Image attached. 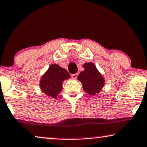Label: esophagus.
<instances>
[{
	"label": "esophagus",
	"instance_id": "34e87169",
	"mask_svg": "<svg viewBox=\"0 0 147 147\" xmlns=\"http://www.w3.org/2000/svg\"><path fill=\"white\" fill-rule=\"evenodd\" d=\"M79 74L78 73H75V74H72V75H71V77L73 79H76L77 78V77H78Z\"/></svg>",
	"mask_w": 147,
	"mask_h": 147
}]
</instances>
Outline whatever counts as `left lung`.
<instances>
[{"label": "left lung", "instance_id": "obj_1", "mask_svg": "<svg viewBox=\"0 0 147 147\" xmlns=\"http://www.w3.org/2000/svg\"><path fill=\"white\" fill-rule=\"evenodd\" d=\"M83 66L84 70L80 72L77 79L82 83L86 93L92 96L96 95L101 90L105 80L94 63H86Z\"/></svg>", "mask_w": 147, "mask_h": 147}]
</instances>
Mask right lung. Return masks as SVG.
I'll return each mask as SVG.
<instances>
[{"label":"right lung","instance_id":"1","mask_svg":"<svg viewBox=\"0 0 147 147\" xmlns=\"http://www.w3.org/2000/svg\"><path fill=\"white\" fill-rule=\"evenodd\" d=\"M70 78V74L66 69L59 65L52 64L42 77L40 88L47 96L57 98V96L62 90V82Z\"/></svg>","mask_w":147,"mask_h":147}]
</instances>
